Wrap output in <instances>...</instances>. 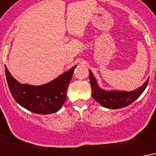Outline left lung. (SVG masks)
I'll list each match as a JSON object with an SVG mask.
<instances>
[{"label": "left lung", "instance_id": "8db88e82", "mask_svg": "<svg viewBox=\"0 0 156 156\" xmlns=\"http://www.w3.org/2000/svg\"><path fill=\"white\" fill-rule=\"evenodd\" d=\"M89 80L92 89V97L97 101L102 107L109 109H119L122 107H127L139 98L145 89L147 88L149 79L144 84L136 90L132 92L124 91H105L98 86L96 79L93 76V73L89 70Z\"/></svg>", "mask_w": 156, "mask_h": 156}]
</instances>
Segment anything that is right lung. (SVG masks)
<instances>
[{
	"mask_svg": "<svg viewBox=\"0 0 156 156\" xmlns=\"http://www.w3.org/2000/svg\"><path fill=\"white\" fill-rule=\"evenodd\" d=\"M76 65L48 84L34 86L22 84L9 73L6 66L5 76L14 100L27 110L37 114L48 115L58 111L67 99V91Z\"/></svg>",
	"mask_w": 156,
	"mask_h": 156,
	"instance_id": "add662e5",
	"label": "right lung"
}]
</instances>
